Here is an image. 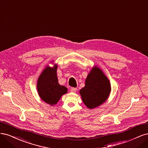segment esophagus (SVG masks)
Wrapping results in <instances>:
<instances>
[{"label": "esophagus", "instance_id": "esophagus-1", "mask_svg": "<svg viewBox=\"0 0 148 148\" xmlns=\"http://www.w3.org/2000/svg\"><path fill=\"white\" fill-rule=\"evenodd\" d=\"M77 89L76 88H70V91H71V92H75L77 91Z\"/></svg>", "mask_w": 148, "mask_h": 148}]
</instances>
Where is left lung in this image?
<instances>
[{"instance_id": "left-lung-1", "label": "left lung", "mask_w": 148, "mask_h": 148, "mask_svg": "<svg viewBox=\"0 0 148 148\" xmlns=\"http://www.w3.org/2000/svg\"><path fill=\"white\" fill-rule=\"evenodd\" d=\"M110 90L109 79L101 70L95 66L88 74L85 86L79 93L84 104L88 108L93 109L106 101Z\"/></svg>"}]
</instances>
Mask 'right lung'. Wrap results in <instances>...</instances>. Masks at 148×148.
Here are the masks:
<instances>
[{"instance_id":"obj_1","label":"right lung","mask_w":148,"mask_h":148,"mask_svg":"<svg viewBox=\"0 0 148 148\" xmlns=\"http://www.w3.org/2000/svg\"><path fill=\"white\" fill-rule=\"evenodd\" d=\"M57 66H47L39 76L37 84L38 91L41 99L47 104H57L61 96L67 92V88L58 83Z\"/></svg>"}]
</instances>
